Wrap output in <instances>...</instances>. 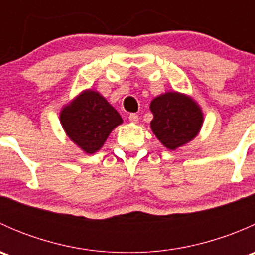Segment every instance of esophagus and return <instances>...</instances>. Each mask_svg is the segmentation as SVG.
Returning <instances> with one entry per match:
<instances>
[{"mask_svg":"<svg viewBox=\"0 0 255 255\" xmlns=\"http://www.w3.org/2000/svg\"><path fill=\"white\" fill-rule=\"evenodd\" d=\"M128 120H129L130 123H138L139 117H138V115H135V113H130V115L128 116Z\"/></svg>","mask_w":255,"mask_h":255,"instance_id":"obj_1","label":"esophagus"}]
</instances>
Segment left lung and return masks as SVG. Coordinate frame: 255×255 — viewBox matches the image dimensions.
I'll return each mask as SVG.
<instances>
[{
    "mask_svg": "<svg viewBox=\"0 0 255 255\" xmlns=\"http://www.w3.org/2000/svg\"><path fill=\"white\" fill-rule=\"evenodd\" d=\"M150 128L169 150H175L197 137L204 125L201 106L190 95L166 91L150 102Z\"/></svg>",
    "mask_w": 255,
    "mask_h": 255,
    "instance_id": "1",
    "label": "left lung"
}]
</instances>
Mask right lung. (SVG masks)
<instances>
[{
	"mask_svg": "<svg viewBox=\"0 0 255 255\" xmlns=\"http://www.w3.org/2000/svg\"><path fill=\"white\" fill-rule=\"evenodd\" d=\"M59 120L69 139L85 154L99 151L110 133L123 123L117 110L92 89L82 90L64 105Z\"/></svg>",
	"mask_w": 255,
	"mask_h": 255,
	"instance_id": "obj_1",
	"label": "right lung"
}]
</instances>
